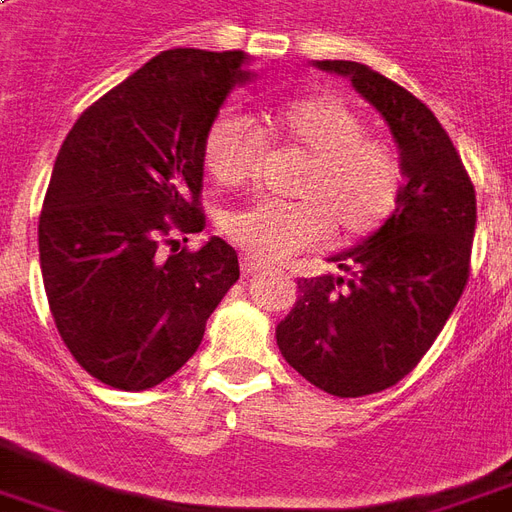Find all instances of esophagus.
<instances>
[{"instance_id": "1", "label": "esophagus", "mask_w": 512, "mask_h": 512, "mask_svg": "<svg viewBox=\"0 0 512 512\" xmlns=\"http://www.w3.org/2000/svg\"><path fill=\"white\" fill-rule=\"evenodd\" d=\"M263 271H266V266H263V263H257V260H252V257H241V274L244 276L263 274Z\"/></svg>"}]
</instances>
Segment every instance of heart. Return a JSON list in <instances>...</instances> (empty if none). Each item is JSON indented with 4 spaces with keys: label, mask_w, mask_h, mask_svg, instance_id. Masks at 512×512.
Wrapping results in <instances>:
<instances>
[{
    "label": "heart",
    "mask_w": 512,
    "mask_h": 512,
    "mask_svg": "<svg viewBox=\"0 0 512 512\" xmlns=\"http://www.w3.org/2000/svg\"><path fill=\"white\" fill-rule=\"evenodd\" d=\"M263 132L236 111L219 113L200 146L206 176L217 187H241L255 176L266 138L309 154L295 184L298 203L257 200L225 217V233L246 255L274 263L336 233L358 241L377 233L399 206L404 162L391 140L372 135L361 111L339 94L298 97L260 116Z\"/></svg>",
    "instance_id": "1"
}]
</instances>
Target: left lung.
<instances>
[{
	"label": "left lung",
	"mask_w": 512,
	"mask_h": 512,
	"mask_svg": "<svg viewBox=\"0 0 512 512\" xmlns=\"http://www.w3.org/2000/svg\"><path fill=\"white\" fill-rule=\"evenodd\" d=\"M347 75L388 121L404 162L393 217L333 257L344 276L301 279L276 325L285 361L314 388L358 399L393 388L429 352L469 279L475 184L437 116L391 78L358 62H317Z\"/></svg>",
	"instance_id": "8db88e82"
}]
</instances>
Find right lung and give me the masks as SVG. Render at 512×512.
I'll list each match as a JSON object with an SVG mask.
<instances>
[{"instance_id": "add662e5", "label": "right lung", "mask_w": 512, "mask_h": 512, "mask_svg": "<svg viewBox=\"0 0 512 512\" xmlns=\"http://www.w3.org/2000/svg\"><path fill=\"white\" fill-rule=\"evenodd\" d=\"M244 62V51H162L89 105L59 149L37 227L45 295L67 350L111 388L146 391L179 372L238 282L222 238L179 249L170 233L206 227L200 146L249 81Z\"/></svg>"}]
</instances>
